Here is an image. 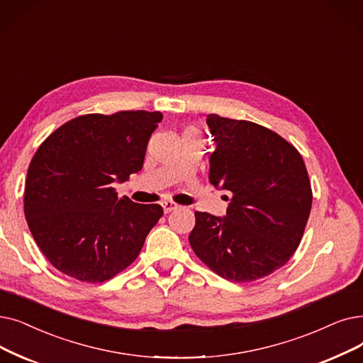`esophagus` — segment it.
<instances>
[{"mask_svg": "<svg viewBox=\"0 0 363 363\" xmlns=\"http://www.w3.org/2000/svg\"><path fill=\"white\" fill-rule=\"evenodd\" d=\"M162 206H163L164 213H169V212H172V211L178 209V204H177V203H173V201H163V203H162Z\"/></svg>", "mask_w": 363, "mask_h": 363, "instance_id": "34e87169", "label": "esophagus"}]
</instances>
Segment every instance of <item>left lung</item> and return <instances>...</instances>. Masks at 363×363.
Listing matches in <instances>:
<instances>
[{"label": "left lung", "instance_id": "obj_1", "mask_svg": "<svg viewBox=\"0 0 363 363\" xmlns=\"http://www.w3.org/2000/svg\"><path fill=\"white\" fill-rule=\"evenodd\" d=\"M209 181L227 190L225 216L196 212L190 245L220 277L252 281L285 265L301 242L311 186L301 154L257 123L209 114Z\"/></svg>", "mask_w": 363, "mask_h": 363}]
</instances>
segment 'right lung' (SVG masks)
I'll return each instance as SVG.
<instances>
[{
  "instance_id": "obj_1",
  "label": "right lung",
  "mask_w": 363,
  "mask_h": 363,
  "mask_svg": "<svg viewBox=\"0 0 363 363\" xmlns=\"http://www.w3.org/2000/svg\"><path fill=\"white\" fill-rule=\"evenodd\" d=\"M163 114H87L60 125L37 150L25 184V218L45 258L82 281L129 267L163 215L160 204L120 199L113 184L143 169Z\"/></svg>"
}]
</instances>
